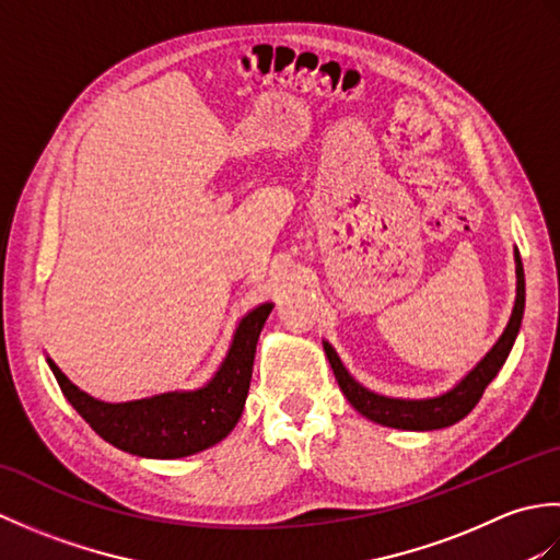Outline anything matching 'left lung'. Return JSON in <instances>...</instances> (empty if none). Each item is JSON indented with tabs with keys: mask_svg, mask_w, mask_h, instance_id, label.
I'll use <instances>...</instances> for the list:
<instances>
[{
	"mask_svg": "<svg viewBox=\"0 0 560 560\" xmlns=\"http://www.w3.org/2000/svg\"><path fill=\"white\" fill-rule=\"evenodd\" d=\"M515 273H517L515 307H513V315L508 319V327L503 329V335L498 337L491 351L486 353L455 387L443 392V395L438 397L399 399V397L377 395V392L363 387L359 380H353V375L343 368L335 347H331L329 341H323L329 365L331 371H335V377L343 392V397H347L351 407L361 416H365L368 421L387 425V428H399V431H438V428H447L452 423L462 421L464 416L477 407L483 389L489 387L491 380L498 375V371H501L510 349H513V343L517 339L522 315H525V271H522L517 249H515Z\"/></svg>",
	"mask_w": 560,
	"mask_h": 560,
	"instance_id": "1",
	"label": "left lung"
}]
</instances>
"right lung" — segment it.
<instances>
[{"mask_svg": "<svg viewBox=\"0 0 560 560\" xmlns=\"http://www.w3.org/2000/svg\"><path fill=\"white\" fill-rule=\"evenodd\" d=\"M273 303L253 307L237 323L219 371L197 389H175L132 401H101L79 389L47 355L52 375L81 419L117 450L147 459H180L221 443L241 421L259 331Z\"/></svg>", "mask_w": 560, "mask_h": 560, "instance_id": "1", "label": "right lung"}]
</instances>
